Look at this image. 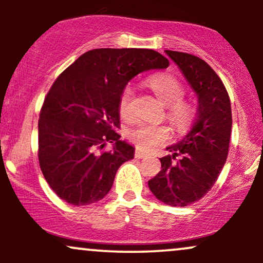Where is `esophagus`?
Instances as JSON below:
<instances>
[{
    "label": "esophagus",
    "mask_w": 263,
    "mask_h": 263,
    "mask_svg": "<svg viewBox=\"0 0 263 263\" xmlns=\"http://www.w3.org/2000/svg\"><path fill=\"white\" fill-rule=\"evenodd\" d=\"M147 156H148V155H147V153H144L143 151H141V149H138V148L135 151V157H136V158H138V159L146 158Z\"/></svg>",
    "instance_id": "esophagus-1"
}]
</instances>
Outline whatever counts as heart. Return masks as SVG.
I'll use <instances>...</instances> for the list:
<instances>
[{"label": "heart", "instance_id": "1", "mask_svg": "<svg viewBox=\"0 0 263 263\" xmlns=\"http://www.w3.org/2000/svg\"><path fill=\"white\" fill-rule=\"evenodd\" d=\"M148 85L157 98L165 105V114L174 127L178 131L188 127L197 114V106L192 100L183 99L185 87L182 81L173 75L157 74L149 78ZM119 114L125 120L134 116V89L131 85L123 87L120 93ZM127 136L138 148L149 151L170 138V129L164 125L138 122L128 129Z\"/></svg>", "mask_w": 263, "mask_h": 263}]
</instances>
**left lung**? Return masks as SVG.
Instances as JSON below:
<instances>
[{
  "instance_id": "obj_1",
  "label": "left lung",
  "mask_w": 263,
  "mask_h": 263,
  "mask_svg": "<svg viewBox=\"0 0 263 263\" xmlns=\"http://www.w3.org/2000/svg\"><path fill=\"white\" fill-rule=\"evenodd\" d=\"M165 53L197 92L199 106L189 134L167 147L172 155L162 157V171L148 186L164 204L186 206L200 200L221 173L230 146L231 102L224 83L206 62L188 53Z\"/></svg>"
}]
</instances>
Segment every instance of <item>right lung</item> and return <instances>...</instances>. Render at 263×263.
I'll return each mask as SVG.
<instances>
[{
    "instance_id": "add662e5",
    "label": "right lung",
    "mask_w": 263,
    "mask_h": 263,
    "mask_svg": "<svg viewBox=\"0 0 263 263\" xmlns=\"http://www.w3.org/2000/svg\"><path fill=\"white\" fill-rule=\"evenodd\" d=\"M152 49L100 48L80 55L57 78L38 121V159L49 186L71 205H89L110 192L120 165L135 149L120 140L119 98L132 78L164 69ZM107 143L114 148L105 151Z\"/></svg>"
}]
</instances>
